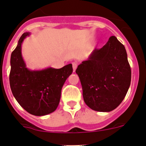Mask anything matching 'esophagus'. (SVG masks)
<instances>
[{"label":"esophagus","mask_w":146,"mask_h":146,"mask_svg":"<svg viewBox=\"0 0 146 146\" xmlns=\"http://www.w3.org/2000/svg\"><path fill=\"white\" fill-rule=\"evenodd\" d=\"M73 70H74V71H75V70H76V69L77 68V64H76V63H73Z\"/></svg>","instance_id":"esophagus-1"}]
</instances>
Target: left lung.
<instances>
[{"instance_id":"1","label":"left lung","mask_w":146,"mask_h":146,"mask_svg":"<svg viewBox=\"0 0 146 146\" xmlns=\"http://www.w3.org/2000/svg\"><path fill=\"white\" fill-rule=\"evenodd\" d=\"M85 104L98 111H111L124 99L131 70L124 46L114 36L100 49L93 50L78 66Z\"/></svg>"}]
</instances>
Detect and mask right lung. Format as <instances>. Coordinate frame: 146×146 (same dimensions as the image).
<instances>
[{"label": "right lung", "mask_w": 146, "mask_h": 146, "mask_svg": "<svg viewBox=\"0 0 146 146\" xmlns=\"http://www.w3.org/2000/svg\"><path fill=\"white\" fill-rule=\"evenodd\" d=\"M30 33L20 38L10 57V85L13 96L29 114L44 116L56 110L62 87L73 73L72 64L59 69L47 68L32 70L27 68L22 56V44Z\"/></svg>", "instance_id": "add662e5"}]
</instances>
